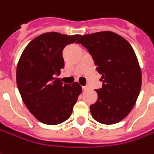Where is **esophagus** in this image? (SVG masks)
I'll return each instance as SVG.
<instances>
[{"instance_id":"1","label":"esophagus","mask_w":154,"mask_h":154,"mask_svg":"<svg viewBox=\"0 0 154 154\" xmlns=\"http://www.w3.org/2000/svg\"><path fill=\"white\" fill-rule=\"evenodd\" d=\"M82 90H88V86H83V87H82Z\"/></svg>"}]
</instances>
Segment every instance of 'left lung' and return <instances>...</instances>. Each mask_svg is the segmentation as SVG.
<instances>
[{"mask_svg": "<svg viewBox=\"0 0 154 154\" xmlns=\"http://www.w3.org/2000/svg\"><path fill=\"white\" fill-rule=\"evenodd\" d=\"M80 43L90 53L102 77L98 99L90 105L92 116L112 125L122 121L134 107L142 87V71L133 48L125 38L103 31L82 35Z\"/></svg>", "mask_w": 154, "mask_h": 154, "instance_id": "left-lung-1", "label": "left lung"}]
</instances>
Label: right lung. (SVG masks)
Segmentation results:
<instances>
[{"instance_id": "obj_1", "label": "right lung", "mask_w": 154, "mask_h": 154, "mask_svg": "<svg viewBox=\"0 0 154 154\" xmlns=\"http://www.w3.org/2000/svg\"><path fill=\"white\" fill-rule=\"evenodd\" d=\"M80 36L42 33L29 43L20 56L16 75L18 90L30 113L44 124L58 125L66 121L81 94L78 82L68 85L55 77L65 66L63 49Z\"/></svg>"}]
</instances>
